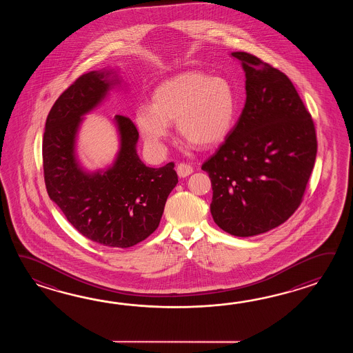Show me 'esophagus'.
Returning a JSON list of instances; mask_svg holds the SVG:
<instances>
[{"instance_id":"1","label":"esophagus","mask_w":353,"mask_h":353,"mask_svg":"<svg viewBox=\"0 0 353 353\" xmlns=\"http://www.w3.org/2000/svg\"><path fill=\"white\" fill-rule=\"evenodd\" d=\"M176 173H178L180 178H185L188 175L193 173V166L185 164V163H180L176 166Z\"/></svg>"}]
</instances>
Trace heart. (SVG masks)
<instances>
[{"label": "heart", "instance_id": "1", "mask_svg": "<svg viewBox=\"0 0 353 353\" xmlns=\"http://www.w3.org/2000/svg\"><path fill=\"white\" fill-rule=\"evenodd\" d=\"M236 96L223 78L189 72L160 84L152 105L136 108L135 121L146 145L163 150L176 122L180 135L198 148L221 143L232 128Z\"/></svg>", "mask_w": 353, "mask_h": 353}]
</instances>
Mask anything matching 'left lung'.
Returning <instances> with one entry per match:
<instances>
[{"mask_svg": "<svg viewBox=\"0 0 353 353\" xmlns=\"http://www.w3.org/2000/svg\"><path fill=\"white\" fill-rule=\"evenodd\" d=\"M246 73V103L225 143L202 169L210 213L230 234L268 232L293 216L314 166V122L292 81L260 58L234 52Z\"/></svg>", "mask_w": 353, "mask_h": 353, "instance_id": "1", "label": "left lung"}]
</instances>
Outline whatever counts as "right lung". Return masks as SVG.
<instances>
[{
    "instance_id": "1",
    "label": "right lung",
    "mask_w": 353,
    "mask_h": 353,
    "mask_svg": "<svg viewBox=\"0 0 353 353\" xmlns=\"http://www.w3.org/2000/svg\"><path fill=\"white\" fill-rule=\"evenodd\" d=\"M105 75L84 73L55 101L43 139L44 180L50 199L78 232L103 246L128 248L158 228L178 175L174 163L159 169L143 164L136 152L137 128L121 114L114 117L121 149L112 168L93 174L79 168L75 134L81 117L102 101L112 84Z\"/></svg>"
}]
</instances>
